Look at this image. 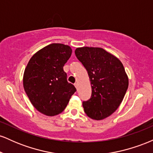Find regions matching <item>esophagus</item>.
I'll list each match as a JSON object with an SVG mask.
<instances>
[{
    "label": "esophagus",
    "mask_w": 153,
    "mask_h": 153,
    "mask_svg": "<svg viewBox=\"0 0 153 153\" xmlns=\"http://www.w3.org/2000/svg\"><path fill=\"white\" fill-rule=\"evenodd\" d=\"M74 85L75 86V88H78V83H77V82H75V83L74 84Z\"/></svg>",
    "instance_id": "1"
}]
</instances>
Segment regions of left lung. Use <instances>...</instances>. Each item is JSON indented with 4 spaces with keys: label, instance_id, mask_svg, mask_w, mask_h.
I'll use <instances>...</instances> for the list:
<instances>
[{
    "label": "left lung",
    "instance_id": "obj_1",
    "mask_svg": "<svg viewBox=\"0 0 153 153\" xmlns=\"http://www.w3.org/2000/svg\"><path fill=\"white\" fill-rule=\"evenodd\" d=\"M75 54L86 69L92 89L90 99L82 102L84 111L95 120L109 117L122 103L129 85L122 63L99 47L77 48Z\"/></svg>",
    "mask_w": 153,
    "mask_h": 153
}]
</instances>
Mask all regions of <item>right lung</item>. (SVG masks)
I'll return each mask as SVG.
<instances>
[{
	"mask_svg": "<svg viewBox=\"0 0 153 153\" xmlns=\"http://www.w3.org/2000/svg\"><path fill=\"white\" fill-rule=\"evenodd\" d=\"M71 54L69 46L54 43L38 51L28 62L23 79L24 90L33 106L43 114H60L76 91L63 70Z\"/></svg>",
	"mask_w": 153,
	"mask_h": 153,
	"instance_id": "add662e5",
	"label": "right lung"
}]
</instances>
